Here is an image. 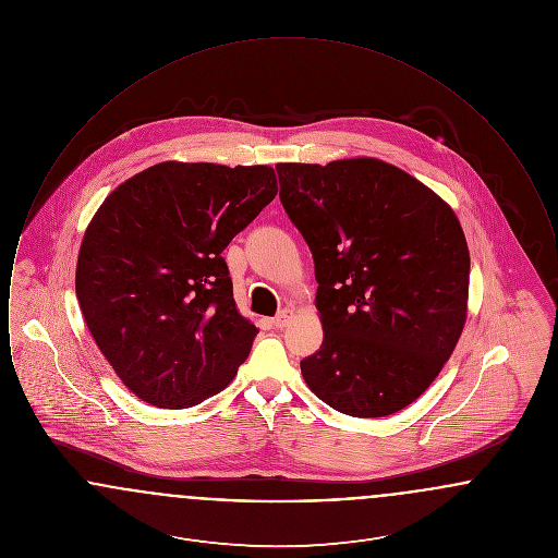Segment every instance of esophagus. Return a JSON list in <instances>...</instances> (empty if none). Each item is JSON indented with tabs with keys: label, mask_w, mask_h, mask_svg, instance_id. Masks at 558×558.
Listing matches in <instances>:
<instances>
[{
	"label": "esophagus",
	"mask_w": 558,
	"mask_h": 558,
	"mask_svg": "<svg viewBox=\"0 0 558 558\" xmlns=\"http://www.w3.org/2000/svg\"><path fill=\"white\" fill-rule=\"evenodd\" d=\"M292 319H294V312H292V310H282L271 322H274L276 328H287Z\"/></svg>",
	"instance_id": "34e87169"
}]
</instances>
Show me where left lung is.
<instances>
[{
	"label": "left lung",
	"mask_w": 558,
	"mask_h": 558,
	"mask_svg": "<svg viewBox=\"0 0 558 558\" xmlns=\"http://www.w3.org/2000/svg\"><path fill=\"white\" fill-rule=\"evenodd\" d=\"M276 171L318 280L324 341L301 374L343 414H396L425 393L462 335L471 271L462 226L439 194L385 160Z\"/></svg>",
	"instance_id": "left-lung-1"
}]
</instances>
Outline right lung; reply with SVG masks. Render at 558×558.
Returning <instances> with one entry per match:
<instances>
[{
    "instance_id": "add662e5",
    "label": "right lung",
    "mask_w": 558,
    "mask_h": 558,
    "mask_svg": "<svg viewBox=\"0 0 558 558\" xmlns=\"http://www.w3.org/2000/svg\"><path fill=\"white\" fill-rule=\"evenodd\" d=\"M278 192L267 165L165 160L114 187L81 240L75 291L108 364L169 410L226 389L259 328L221 251Z\"/></svg>"
}]
</instances>
